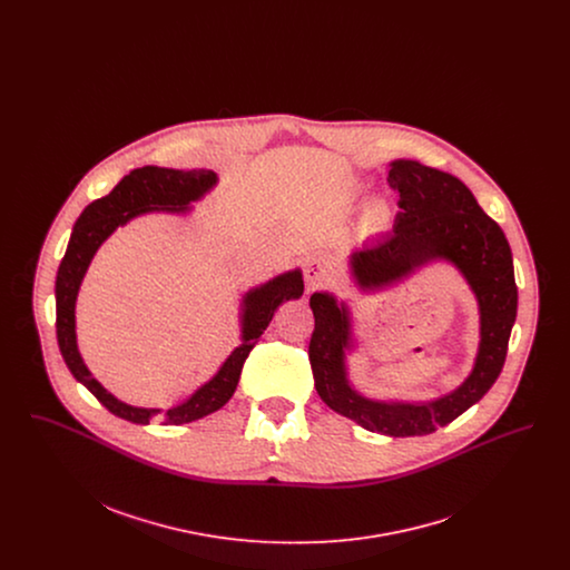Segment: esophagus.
I'll use <instances>...</instances> for the list:
<instances>
[{"mask_svg": "<svg viewBox=\"0 0 570 570\" xmlns=\"http://www.w3.org/2000/svg\"><path fill=\"white\" fill-rule=\"evenodd\" d=\"M303 273H305L307 291H314V288L323 286V284H326V282L331 279V269L326 267V263L323 258H309V261L305 263Z\"/></svg>", "mask_w": 570, "mask_h": 570, "instance_id": "obj_1", "label": "esophagus"}]
</instances>
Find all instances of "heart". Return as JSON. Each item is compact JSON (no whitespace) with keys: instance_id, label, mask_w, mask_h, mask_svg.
I'll return each instance as SVG.
<instances>
[{"instance_id":"heart-1","label":"heart","mask_w":570,"mask_h":570,"mask_svg":"<svg viewBox=\"0 0 570 570\" xmlns=\"http://www.w3.org/2000/svg\"><path fill=\"white\" fill-rule=\"evenodd\" d=\"M386 217H389V207H386L384 203H374L372 209H370V219H372L374 224L382 226V224L386 222Z\"/></svg>"}]
</instances>
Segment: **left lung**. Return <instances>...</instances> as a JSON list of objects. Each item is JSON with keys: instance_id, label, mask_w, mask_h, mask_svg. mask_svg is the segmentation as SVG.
<instances>
[{"instance_id": "obj_1", "label": "left lung", "mask_w": 570, "mask_h": 570, "mask_svg": "<svg viewBox=\"0 0 570 570\" xmlns=\"http://www.w3.org/2000/svg\"><path fill=\"white\" fill-rule=\"evenodd\" d=\"M400 194L393 233L351 254L354 282L363 291L393 284L407 273L446 261L460 269L479 301L481 344L470 376L434 402H379L356 393L346 374L353 348L351 312L328 293H314L309 363L326 406L379 434H432L476 404L498 380L517 318L513 254L502 228L479 207L458 177L414 160H395L386 177Z\"/></svg>"}]
</instances>
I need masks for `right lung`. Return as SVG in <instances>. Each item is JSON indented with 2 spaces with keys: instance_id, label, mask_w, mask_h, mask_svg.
<instances>
[{
  "instance_id": "obj_1",
  "label": "right lung",
  "mask_w": 570,
  "mask_h": 570,
  "mask_svg": "<svg viewBox=\"0 0 570 570\" xmlns=\"http://www.w3.org/2000/svg\"><path fill=\"white\" fill-rule=\"evenodd\" d=\"M217 184V175L207 168L175 170L160 166H142L130 170L107 196L94 200L82 209L77 219L61 265L55 279V309H57V344L61 356L72 372V376L85 384L96 400L119 419L130 423L147 425L151 419H163L164 423L181 425L203 419L224 406L242 376L245 358L256 346L258 337L272 323L275 309L291 298L303 295V275L298 269L282 273L267 284L245 293L244 314H242V344L222 363L216 376L205 382L196 393H191L184 404L168 407L166 412L158 407L128 406L91 376L82 363L77 346V321L75 307L87 267L98 252V247L109 239L117 226L128 224L132 217L149 212H170L186 214L188 205L203 198Z\"/></svg>"
}]
</instances>
